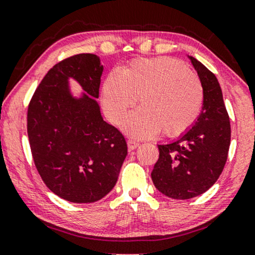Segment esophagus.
<instances>
[{
	"label": "esophagus",
	"instance_id": "34e87169",
	"mask_svg": "<svg viewBox=\"0 0 255 255\" xmlns=\"http://www.w3.org/2000/svg\"><path fill=\"white\" fill-rule=\"evenodd\" d=\"M138 141L133 140V139H128V151H133L138 147Z\"/></svg>",
	"mask_w": 255,
	"mask_h": 255
}]
</instances>
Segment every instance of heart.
<instances>
[{
    "instance_id": "1",
    "label": "heart",
    "mask_w": 255,
    "mask_h": 255,
    "mask_svg": "<svg viewBox=\"0 0 255 255\" xmlns=\"http://www.w3.org/2000/svg\"><path fill=\"white\" fill-rule=\"evenodd\" d=\"M135 99L140 109L125 121L128 134L149 138L161 131L177 137L200 116L204 90L200 78L176 59H135L103 83L102 102L110 122L120 124Z\"/></svg>"
}]
</instances>
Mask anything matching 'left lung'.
<instances>
[{"label": "left lung", "mask_w": 255, "mask_h": 255, "mask_svg": "<svg viewBox=\"0 0 255 255\" xmlns=\"http://www.w3.org/2000/svg\"><path fill=\"white\" fill-rule=\"evenodd\" d=\"M204 90L203 108L189 130L175 141L158 145L151 176L156 189L174 200H188L214 186L224 169L231 127L221 86L205 66L189 57Z\"/></svg>", "instance_id": "left-lung-1"}]
</instances>
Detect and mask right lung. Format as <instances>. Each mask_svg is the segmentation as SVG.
I'll return each instance as SVG.
<instances>
[{"label": "right lung", "mask_w": 255, "mask_h": 255, "mask_svg": "<svg viewBox=\"0 0 255 255\" xmlns=\"http://www.w3.org/2000/svg\"><path fill=\"white\" fill-rule=\"evenodd\" d=\"M103 66L92 53L54 65L27 108V135L41 180L59 197L74 203L101 200L115 187L128 154L124 135L103 121L99 89ZM69 78L84 95L69 92Z\"/></svg>", "instance_id": "obj_1"}]
</instances>
